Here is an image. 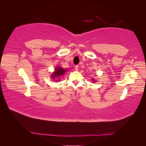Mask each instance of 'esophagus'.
I'll list each match as a JSON object with an SVG mask.
<instances>
[{
    "instance_id": "34e87169",
    "label": "esophagus",
    "mask_w": 146,
    "mask_h": 146,
    "mask_svg": "<svg viewBox=\"0 0 146 146\" xmlns=\"http://www.w3.org/2000/svg\"><path fill=\"white\" fill-rule=\"evenodd\" d=\"M75 70H77V71L79 70V67H78V66H75Z\"/></svg>"
}]
</instances>
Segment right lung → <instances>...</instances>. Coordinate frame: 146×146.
Wrapping results in <instances>:
<instances>
[{
    "mask_svg": "<svg viewBox=\"0 0 146 146\" xmlns=\"http://www.w3.org/2000/svg\"><path fill=\"white\" fill-rule=\"evenodd\" d=\"M66 70L62 69V68L57 67L56 70H55V72H54V74H52V79H54L55 78H56V77H59L60 76H62L65 74V72H66Z\"/></svg>",
    "mask_w": 146,
    "mask_h": 146,
    "instance_id": "1",
    "label": "right lung"
}]
</instances>
